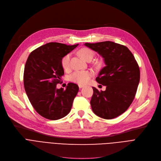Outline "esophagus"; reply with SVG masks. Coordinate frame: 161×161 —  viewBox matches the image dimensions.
<instances>
[{"label":"esophagus","instance_id":"esophagus-1","mask_svg":"<svg viewBox=\"0 0 161 161\" xmlns=\"http://www.w3.org/2000/svg\"><path fill=\"white\" fill-rule=\"evenodd\" d=\"M78 86H79V88H80V89H81L82 87H84V86H83V85H79Z\"/></svg>","mask_w":161,"mask_h":161}]
</instances>
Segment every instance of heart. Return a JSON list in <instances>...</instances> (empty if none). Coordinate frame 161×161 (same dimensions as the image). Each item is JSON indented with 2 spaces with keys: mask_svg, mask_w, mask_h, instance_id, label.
<instances>
[{
  "mask_svg": "<svg viewBox=\"0 0 161 161\" xmlns=\"http://www.w3.org/2000/svg\"><path fill=\"white\" fill-rule=\"evenodd\" d=\"M79 55L86 60L87 61H91L94 57V52L91 49L83 47L80 49ZM70 54L68 53L65 55L61 61V66L64 70H69L70 68ZM93 75L91 70H76L70 75V80L74 83H76L79 85H85L90 80L91 78Z\"/></svg>",
  "mask_w": 161,
  "mask_h": 161,
  "instance_id": "1",
  "label": "heart"
}]
</instances>
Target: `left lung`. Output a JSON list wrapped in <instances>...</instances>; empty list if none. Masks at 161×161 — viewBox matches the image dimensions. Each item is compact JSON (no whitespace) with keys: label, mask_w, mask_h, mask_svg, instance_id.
Here are the masks:
<instances>
[{"label":"left lung","mask_w":161,"mask_h":161,"mask_svg":"<svg viewBox=\"0 0 161 161\" xmlns=\"http://www.w3.org/2000/svg\"><path fill=\"white\" fill-rule=\"evenodd\" d=\"M85 46L98 52L106 64L96 78L98 83L106 86V91L92 87L90 102L92 112L103 119H114L123 114L132 103L140 81L139 66L130 51L123 45L106 41Z\"/></svg>","instance_id":"left-lung-1"}]
</instances>
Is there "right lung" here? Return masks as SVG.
Here are the masks:
<instances>
[{
    "instance_id": "obj_1",
    "label": "right lung",
    "mask_w": 161,
    "mask_h": 161,
    "mask_svg": "<svg viewBox=\"0 0 161 161\" xmlns=\"http://www.w3.org/2000/svg\"><path fill=\"white\" fill-rule=\"evenodd\" d=\"M78 46L49 42L32 51L25 64V92L37 113L47 119H61L72 108L78 86L69 83L66 89H58L56 86L64 75L61 58Z\"/></svg>"
}]
</instances>
